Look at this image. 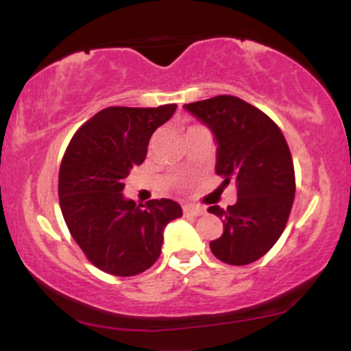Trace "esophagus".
I'll return each instance as SVG.
<instances>
[{"label": "esophagus", "instance_id": "esophagus-1", "mask_svg": "<svg viewBox=\"0 0 351 351\" xmlns=\"http://www.w3.org/2000/svg\"><path fill=\"white\" fill-rule=\"evenodd\" d=\"M183 213L186 216H201V215H204V209L199 206H191V204H186V206H183Z\"/></svg>", "mask_w": 351, "mask_h": 351}]
</instances>
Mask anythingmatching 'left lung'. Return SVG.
<instances>
[{
  "label": "left lung",
  "instance_id": "left-lung-1",
  "mask_svg": "<svg viewBox=\"0 0 351 351\" xmlns=\"http://www.w3.org/2000/svg\"><path fill=\"white\" fill-rule=\"evenodd\" d=\"M183 107L215 135L216 175L237 188L232 206L208 208L224 226L209 243L211 252L226 264H251L277 243L291 215L295 175L289 145L264 112L232 95Z\"/></svg>",
  "mask_w": 351,
  "mask_h": 351
}]
</instances>
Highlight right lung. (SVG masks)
<instances>
[{
  "mask_svg": "<svg viewBox=\"0 0 351 351\" xmlns=\"http://www.w3.org/2000/svg\"><path fill=\"white\" fill-rule=\"evenodd\" d=\"M175 104L156 108L108 107L72 136L59 170V203L69 232L100 271L130 277L160 257L163 231L183 211L173 199L135 203L125 178L142 165L152 134L171 119Z\"/></svg>",
  "mask_w": 351,
  "mask_h": 351,
  "instance_id": "obj_1",
  "label": "right lung"
}]
</instances>
